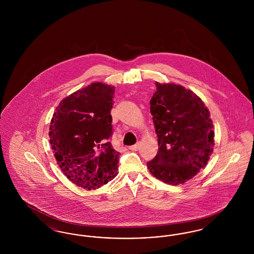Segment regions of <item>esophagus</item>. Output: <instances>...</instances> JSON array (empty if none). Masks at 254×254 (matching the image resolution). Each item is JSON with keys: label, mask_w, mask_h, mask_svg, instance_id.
I'll use <instances>...</instances> for the list:
<instances>
[{"label": "esophagus", "mask_w": 254, "mask_h": 254, "mask_svg": "<svg viewBox=\"0 0 254 254\" xmlns=\"http://www.w3.org/2000/svg\"><path fill=\"white\" fill-rule=\"evenodd\" d=\"M139 148H140V143H137V144H135V145L129 146V149L133 150V151H136V150H138Z\"/></svg>", "instance_id": "obj_1"}]
</instances>
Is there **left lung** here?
Returning a JSON list of instances; mask_svg holds the SVG:
<instances>
[{"label": "left lung", "mask_w": 254, "mask_h": 254, "mask_svg": "<svg viewBox=\"0 0 254 254\" xmlns=\"http://www.w3.org/2000/svg\"><path fill=\"white\" fill-rule=\"evenodd\" d=\"M150 113L158 137L149 172L169 185L184 184L204 169L213 151L214 132L204 102L191 90L156 82Z\"/></svg>", "instance_id": "left-lung-1"}]
</instances>
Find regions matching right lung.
<instances>
[{"mask_svg": "<svg viewBox=\"0 0 254 254\" xmlns=\"http://www.w3.org/2000/svg\"><path fill=\"white\" fill-rule=\"evenodd\" d=\"M115 87L92 83L61 101L50 123L49 142L64 174L85 190L98 189L116 175L120 153L110 110Z\"/></svg>", "mask_w": 254, "mask_h": 254, "instance_id": "right-lung-1", "label": "right lung"}]
</instances>
